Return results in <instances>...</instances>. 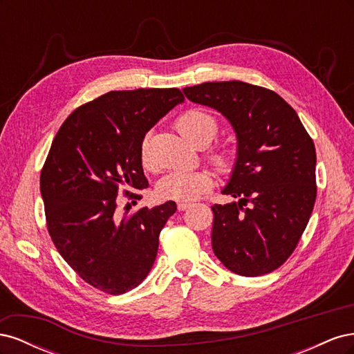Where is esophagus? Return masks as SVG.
<instances>
[{
	"mask_svg": "<svg viewBox=\"0 0 354 354\" xmlns=\"http://www.w3.org/2000/svg\"><path fill=\"white\" fill-rule=\"evenodd\" d=\"M189 207H190V203H187V202H178L177 203L178 211H186Z\"/></svg>",
	"mask_w": 354,
	"mask_h": 354,
	"instance_id": "obj_1",
	"label": "esophagus"
}]
</instances>
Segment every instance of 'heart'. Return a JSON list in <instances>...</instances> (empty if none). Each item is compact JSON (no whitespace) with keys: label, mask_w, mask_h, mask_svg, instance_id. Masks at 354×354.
<instances>
[{"label":"heart","mask_w":354,"mask_h":354,"mask_svg":"<svg viewBox=\"0 0 354 354\" xmlns=\"http://www.w3.org/2000/svg\"><path fill=\"white\" fill-rule=\"evenodd\" d=\"M177 131L192 145L203 147L209 145L218 133L216 118L202 109H189L181 113L176 121ZM208 159L224 174L236 168L238 153L230 147H214L207 153ZM140 158L145 165L149 164V140L143 138ZM214 186V177L209 171H174L159 181V194L165 199L177 202H194Z\"/></svg>","instance_id":"heart-1"}]
</instances>
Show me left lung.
Returning a JSON list of instances; mask_svg holds the SVG:
<instances>
[{"label":"left lung","instance_id":"obj_1","mask_svg":"<svg viewBox=\"0 0 354 354\" xmlns=\"http://www.w3.org/2000/svg\"><path fill=\"white\" fill-rule=\"evenodd\" d=\"M194 103L217 109L238 137V164L212 207V250L233 273L261 276L294 252L316 201V149L279 94L242 81L186 87Z\"/></svg>","mask_w":354,"mask_h":354}]
</instances>
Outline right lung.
<instances>
[{
    "mask_svg": "<svg viewBox=\"0 0 354 354\" xmlns=\"http://www.w3.org/2000/svg\"><path fill=\"white\" fill-rule=\"evenodd\" d=\"M183 100L178 88L109 91L75 109L51 143L39 178L48 233L73 272L102 292L131 291L155 263L159 233L176 202L125 211L121 218L116 198L122 190L142 199L127 189L149 186L143 138Z\"/></svg>",
    "mask_w": 354,
    "mask_h": 354,
    "instance_id": "add662e5",
    "label": "right lung"
}]
</instances>
